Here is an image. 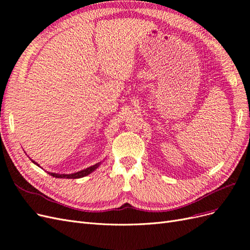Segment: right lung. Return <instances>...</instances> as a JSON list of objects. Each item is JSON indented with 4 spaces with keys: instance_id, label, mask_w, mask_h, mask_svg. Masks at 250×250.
Masks as SVG:
<instances>
[{
    "instance_id": "add662e5",
    "label": "right lung",
    "mask_w": 250,
    "mask_h": 250,
    "mask_svg": "<svg viewBox=\"0 0 250 250\" xmlns=\"http://www.w3.org/2000/svg\"><path fill=\"white\" fill-rule=\"evenodd\" d=\"M32 162L40 167V165L37 164L36 162H34V161H32ZM99 165H100V163H98V164L92 166V167H88V168H86L84 170H81L79 172L72 173V174H56V173H50V172H48V173L50 174L51 176L56 177V178H69V179H72V178L73 179H75V178H81V177H84V176L88 175V174H90L93 171H95L98 167H99Z\"/></svg>"
}]
</instances>
